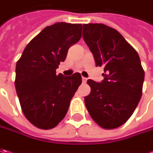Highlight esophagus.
<instances>
[{"label":"esophagus","instance_id":"esophagus-1","mask_svg":"<svg viewBox=\"0 0 153 153\" xmlns=\"http://www.w3.org/2000/svg\"><path fill=\"white\" fill-rule=\"evenodd\" d=\"M82 82H83V83H86V82H87V80H88V78H86V77H83V76H82Z\"/></svg>","mask_w":153,"mask_h":153}]
</instances>
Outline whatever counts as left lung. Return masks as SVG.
I'll return each mask as SVG.
<instances>
[{"instance_id":"1","label":"left lung","mask_w":153,"mask_h":153,"mask_svg":"<svg viewBox=\"0 0 153 153\" xmlns=\"http://www.w3.org/2000/svg\"><path fill=\"white\" fill-rule=\"evenodd\" d=\"M82 36L93 53L96 66H103L101 82L88 80L90 94L86 108L98 125L112 129L132 116L142 95L145 72L139 54L123 36L103 24H87Z\"/></svg>"}]
</instances>
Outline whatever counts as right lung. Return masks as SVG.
<instances>
[{
    "label": "right lung",
    "instance_id": "1",
    "mask_svg": "<svg viewBox=\"0 0 153 153\" xmlns=\"http://www.w3.org/2000/svg\"><path fill=\"white\" fill-rule=\"evenodd\" d=\"M82 25L56 23L28 43L16 64L15 88L27 119L41 129L56 127L65 117L82 83L81 74L56 75L68 49L82 36Z\"/></svg>",
    "mask_w": 153,
    "mask_h": 153
}]
</instances>
